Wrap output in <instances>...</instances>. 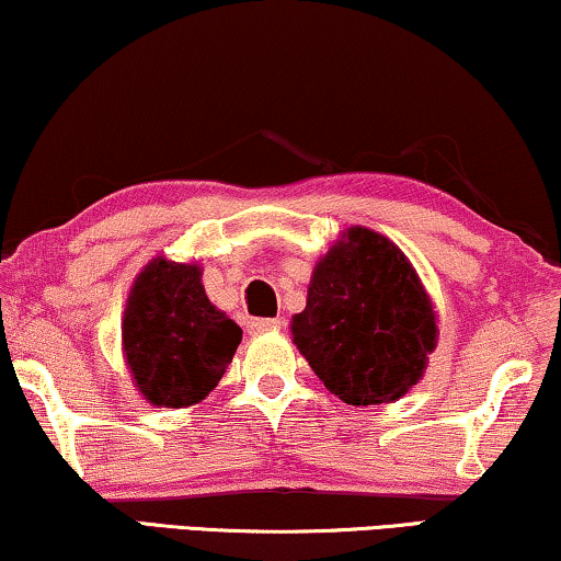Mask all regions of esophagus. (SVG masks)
Here are the masks:
<instances>
[{
    "mask_svg": "<svg viewBox=\"0 0 561 561\" xmlns=\"http://www.w3.org/2000/svg\"><path fill=\"white\" fill-rule=\"evenodd\" d=\"M282 320H252L247 324L249 332L252 334H259V332H270V330H279L282 328Z\"/></svg>",
    "mask_w": 561,
    "mask_h": 561,
    "instance_id": "1",
    "label": "esophagus"
}]
</instances>
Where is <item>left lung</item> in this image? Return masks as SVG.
Masks as SVG:
<instances>
[{"mask_svg": "<svg viewBox=\"0 0 561 561\" xmlns=\"http://www.w3.org/2000/svg\"><path fill=\"white\" fill-rule=\"evenodd\" d=\"M291 340L324 388L347 405L403 398L436 350V309L388 237L353 227L314 264Z\"/></svg>", "mask_w": 561, "mask_h": 561, "instance_id": "8db88e82", "label": "left lung"}]
</instances>
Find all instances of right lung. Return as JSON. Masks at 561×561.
<instances>
[{
	"instance_id": "obj_1",
	"label": "right lung",
	"mask_w": 561,
	"mask_h": 561,
	"mask_svg": "<svg viewBox=\"0 0 561 561\" xmlns=\"http://www.w3.org/2000/svg\"><path fill=\"white\" fill-rule=\"evenodd\" d=\"M239 342V324L208 302L198 264L156 256L133 282L123 312V355L148 403H201L219 386Z\"/></svg>"
}]
</instances>
